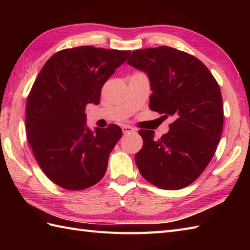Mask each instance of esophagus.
Wrapping results in <instances>:
<instances>
[{
  "instance_id": "1",
  "label": "esophagus",
  "mask_w": 250,
  "mask_h": 250,
  "mask_svg": "<svg viewBox=\"0 0 250 250\" xmlns=\"http://www.w3.org/2000/svg\"><path fill=\"white\" fill-rule=\"evenodd\" d=\"M122 132H124V134H128L130 132H135V129L133 126H130V125H122Z\"/></svg>"
}]
</instances>
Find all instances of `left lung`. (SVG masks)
Wrapping results in <instances>:
<instances>
[{
    "instance_id": "left-lung-1",
    "label": "left lung",
    "mask_w": 250,
    "mask_h": 250,
    "mask_svg": "<svg viewBox=\"0 0 250 250\" xmlns=\"http://www.w3.org/2000/svg\"><path fill=\"white\" fill-rule=\"evenodd\" d=\"M128 63L150 79L149 107L174 116L161 139L140 130L142 149L136 166L147 182L167 190L192 184L213 159L224 126L219 84L198 58L167 46L132 52Z\"/></svg>"
}]
</instances>
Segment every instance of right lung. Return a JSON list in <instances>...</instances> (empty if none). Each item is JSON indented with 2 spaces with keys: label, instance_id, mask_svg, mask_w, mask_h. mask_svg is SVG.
<instances>
[{
  "label": "right lung",
  "instance_id": "add662e5",
  "mask_svg": "<svg viewBox=\"0 0 250 250\" xmlns=\"http://www.w3.org/2000/svg\"><path fill=\"white\" fill-rule=\"evenodd\" d=\"M130 54L93 46L63 49L35 79L26 101V137L42 171L61 188L83 190L103 178L122 131L110 125L92 132L84 111L100 103L103 84Z\"/></svg>",
  "mask_w": 250,
  "mask_h": 250
}]
</instances>
